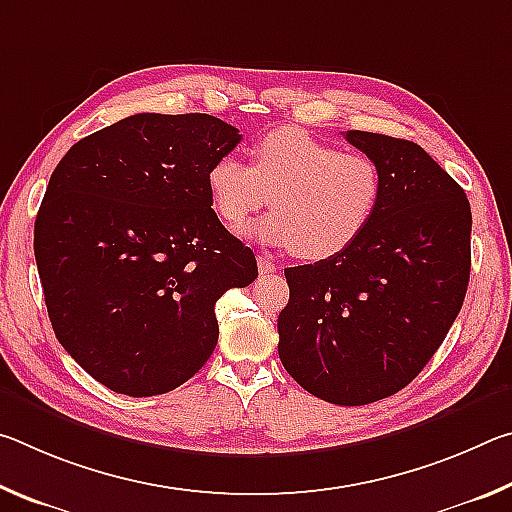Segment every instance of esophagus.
<instances>
[{
	"label": "esophagus",
	"mask_w": 512,
	"mask_h": 512,
	"mask_svg": "<svg viewBox=\"0 0 512 512\" xmlns=\"http://www.w3.org/2000/svg\"><path fill=\"white\" fill-rule=\"evenodd\" d=\"M257 266H259V273H262V275H271V273L277 271V264L268 255H259Z\"/></svg>",
	"instance_id": "1"
}]
</instances>
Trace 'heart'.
Listing matches in <instances>:
<instances>
[{
    "label": "heart",
    "instance_id": "1",
    "mask_svg": "<svg viewBox=\"0 0 512 512\" xmlns=\"http://www.w3.org/2000/svg\"><path fill=\"white\" fill-rule=\"evenodd\" d=\"M207 192L230 230L244 228L271 196L275 210L246 235L323 262L366 235L384 201V173L366 153L343 151L300 128H277L255 142L253 164L235 153L216 158Z\"/></svg>",
    "mask_w": 512,
    "mask_h": 512
}]
</instances>
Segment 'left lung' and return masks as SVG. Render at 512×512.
<instances>
[{"instance_id":"left-lung-1","label":"left lung","mask_w":512,"mask_h":512,"mask_svg":"<svg viewBox=\"0 0 512 512\" xmlns=\"http://www.w3.org/2000/svg\"><path fill=\"white\" fill-rule=\"evenodd\" d=\"M345 140L377 160L384 201L345 253L284 271L277 352L311 395L361 406L402 391L445 341L470 282L472 212L422 146L366 131Z\"/></svg>"}]
</instances>
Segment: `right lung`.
<instances>
[{"label": "right lung", "instance_id": "right-lung-1", "mask_svg": "<svg viewBox=\"0 0 512 512\" xmlns=\"http://www.w3.org/2000/svg\"><path fill=\"white\" fill-rule=\"evenodd\" d=\"M241 142L212 115L140 112L76 142L49 178L33 250L56 339L110 391L151 397L219 341L216 300L257 277L207 169Z\"/></svg>", "mask_w": 512, "mask_h": 512}]
</instances>
